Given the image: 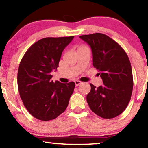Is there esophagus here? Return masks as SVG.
<instances>
[{
    "label": "esophagus",
    "instance_id": "obj_1",
    "mask_svg": "<svg viewBox=\"0 0 148 148\" xmlns=\"http://www.w3.org/2000/svg\"><path fill=\"white\" fill-rule=\"evenodd\" d=\"M74 82H75V85H76V86H78V85H79V84L82 83L81 81H79V80H75Z\"/></svg>",
    "mask_w": 148,
    "mask_h": 148
}]
</instances>
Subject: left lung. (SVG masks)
Returning <instances> with one entry per match:
<instances>
[{"mask_svg":"<svg viewBox=\"0 0 148 148\" xmlns=\"http://www.w3.org/2000/svg\"><path fill=\"white\" fill-rule=\"evenodd\" d=\"M79 38L90 46L93 65L103 82L98 88L90 84L91 91L86 97L89 107L102 118H114L125 111L132 93V67L127 54L105 34L95 33Z\"/></svg>","mask_w":148,"mask_h":148,"instance_id":"left-lung-1","label":"left lung"}]
</instances>
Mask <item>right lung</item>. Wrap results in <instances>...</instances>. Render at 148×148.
I'll return each mask as SVG.
<instances>
[{
  "label": "right lung",
  "mask_w": 148,
  "mask_h": 148,
  "mask_svg": "<svg viewBox=\"0 0 148 148\" xmlns=\"http://www.w3.org/2000/svg\"><path fill=\"white\" fill-rule=\"evenodd\" d=\"M74 36L46 37L33 44L18 71V91L28 112L40 121L53 120L64 112L75 83L54 82L51 72L58 67L64 48Z\"/></svg>",
  "instance_id": "1"
}]
</instances>
